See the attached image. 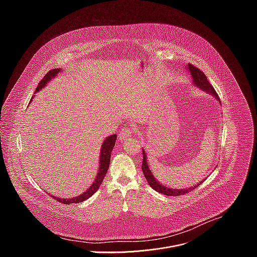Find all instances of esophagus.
I'll use <instances>...</instances> for the list:
<instances>
[{
  "label": "esophagus",
  "mask_w": 257,
  "mask_h": 257,
  "mask_svg": "<svg viewBox=\"0 0 257 257\" xmlns=\"http://www.w3.org/2000/svg\"><path fill=\"white\" fill-rule=\"evenodd\" d=\"M134 132V129H131L129 127H124L120 130L119 132V137L122 139V140H125L126 138H129Z\"/></svg>",
  "instance_id": "34e87169"
}]
</instances>
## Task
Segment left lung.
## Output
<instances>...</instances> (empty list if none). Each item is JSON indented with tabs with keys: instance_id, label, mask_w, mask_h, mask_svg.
<instances>
[{
	"instance_id": "left-lung-1",
	"label": "left lung",
	"mask_w": 257,
	"mask_h": 257,
	"mask_svg": "<svg viewBox=\"0 0 257 257\" xmlns=\"http://www.w3.org/2000/svg\"><path fill=\"white\" fill-rule=\"evenodd\" d=\"M187 67H188V69H189L188 71L190 72V74H191V76H192V78H193L194 84L197 85L199 88L205 90L206 92L213 94V96H214L218 101H221V99H219V97H218L217 93L215 92L213 86H212V85L210 84V82L207 80V78H206L204 73H203L200 69H198L196 66H194V65H192V64H188ZM142 155H143L142 166H141L142 172H143V174H144V176H145L146 181L149 182L150 186H151L153 189H155L156 191H158V192H160V193H162V194L168 195V196H179V195H183V194L189 193L190 191H192L193 189H195V188L199 185V184H198V185H195V186H193V187H191V188H188V189H186V188H185V189H172V188H168V187L163 186V185L161 184V183H159L158 180L154 177V175L152 174V172H151V170H150V168H149V166H148V163H146L148 161H146V155H145L144 151H142ZM202 182H203V181H202Z\"/></svg>"
}]
</instances>
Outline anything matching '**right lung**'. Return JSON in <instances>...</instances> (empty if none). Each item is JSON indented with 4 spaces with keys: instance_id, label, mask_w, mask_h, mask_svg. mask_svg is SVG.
<instances>
[{
    "instance_id": "obj_1",
    "label": "right lung",
    "mask_w": 257,
    "mask_h": 257,
    "mask_svg": "<svg viewBox=\"0 0 257 257\" xmlns=\"http://www.w3.org/2000/svg\"><path fill=\"white\" fill-rule=\"evenodd\" d=\"M61 71V69H52L50 70L47 74L44 76V78L41 80V82L39 83L38 87H36L35 89V92L39 91L40 89H42L44 86H46L47 82L50 81L53 77H55L58 73ZM34 92V93H35ZM116 139H117V135L116 134H113L111 136H108L104 142L102 143V146H101V150H100V158H99V170H98V174L93 182V184L85 191L83 192L81 195L75 197V198H70V199H65V198H58V197H55L53 195H51L55 200L61 202V203H64V204H70V203H79V202H82L84 200H86L87 198H89L90 196H92L96 191L97 189L99 188L101 182L103 181V178L107 172V169H108V166H109V161H111V154H112V151L114 149L115 146V142H116Z\"/></svg>"
}]
</instances>
